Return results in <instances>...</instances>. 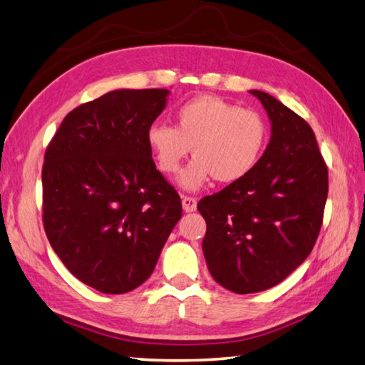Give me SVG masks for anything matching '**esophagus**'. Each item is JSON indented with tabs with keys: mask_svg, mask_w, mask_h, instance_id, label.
<instances>
[{
	"mask_svg": "<svg viewBox=\"0 0 365 365\" xmlns=\"http://www.w3.org/2000/svg\"><path fill=\"white\" fill-rule=\"evenodd\" d=\"M181 203H182V210L185 212H192V211L197 210V198H194V197L182 195L181 197Z\"/></svg>",
	"mask_w": 365,
	"mask_h": 365,
	"instance_id": "obj_1",
	"label": "esophagus"
}]
</instances>
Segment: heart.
Listing matches in <instances>:
<instances>
[{
    "instance_id": "obj_1",
    "label": "heart",
    "mask_w": 365,
    "mask_h": 365,
    "mask_svg": "<svg viewBox=\"0 0 365 365\" xmlns=\"http://www.w3.org/2000/svg\"><path fill=\"white\" fill-rule=\"evenodd\" d=\"M176 125L155 122L148 128V148L165 175H175L189 155L195 157L180 176L181 187L198 190L215 178L235 182L250 175L267 144V123L259 113L215 95L192 98L176 109Z\"/></svg>"
}]
</instances>
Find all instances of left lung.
<instances>
[{
    "instance_id": "8db88e82",
    "label": "left lung",
    "mask_w": 365,
    "mask_h": 365,
    "mask_svg": "<svg viewBox=\"0 0 365 365\" xmlns=\"http://www.w3.org/2000/svg\"><path fill=\"white\" fill-rule=\"evenodd\" d=\"M250 93L272 123L265 153L250 175L197 205L211 277L237 294L270 289L310 256L329 189L312 127L272 95Z\"/></svg>"
}]
</instances>
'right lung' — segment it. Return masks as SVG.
<instances>
[{"label": "right lung", "instance_id": "right-lung-1", "mask_svg": "<svg viewBox=\"0 0 365 365\" xmlns=\"http://www.w3.org/2000/svg\"><path fill=\"white\" fill-rule=\"evenodd\" d=\"M165 88H119L66 115L43 165V221L61 262L103 294L136 289L182 216L155 168L146 133Z\"/></svg>", "mask_w": 365, "mask_h": 365}]
</instances>
